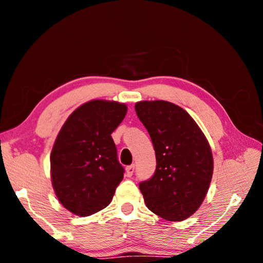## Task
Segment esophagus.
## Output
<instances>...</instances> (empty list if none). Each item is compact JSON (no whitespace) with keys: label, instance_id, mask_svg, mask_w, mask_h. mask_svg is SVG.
<instances>
[{"label":"esophagus","instance_id":"1","mask_svg":"<svg viewBox=\"0 0 263 263\" xmlns=\"http://www.w3.org/2000/svg\"><path fill=\"white\" fill-rule=\"evenodd\" d=\"M133 173H135V164H131V166H127L125 168V174L127 177H131Z\"/></svg>","mask_w":263,"mask_h":263}]
</instances>
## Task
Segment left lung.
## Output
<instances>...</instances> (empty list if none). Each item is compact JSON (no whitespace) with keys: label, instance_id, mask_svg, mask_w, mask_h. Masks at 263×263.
<instances>
[{"label":"left lung","instance_id":"obj_1","mask_svg":"<svg viewBox=\"0 0 263 263\" xmlns=\"http://www.w3.org/2000/svg\"><path fill=\"white\" fill-rule=\"evenodd\" d=\"M135 108L157 158L154 175L139 184L146 206L166 220H184L198 210L211 183L213 158L209 141L179 105L141 101Z\"/></svg>","mask_w":263,"mask_h":263}]
</instances>
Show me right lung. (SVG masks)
<instances>
[{
	"label": "right lung",
	"instance_id": "right-lung-1",
	"mask_svg": "<svg viewBox=\"0 0 263 263\" xmlns=\"http://www.w3.org/2000/svg\"><path fill=\"white\" fill-rule=\"evenodd\" d=\"M127 106L92 100L74 110L62 125L51 152V180L62 206L77 216L106 208L124 177L111 138Z\"/></svg>",
	"mask_w": 263,
	"mask_h": 263
}]
</instances>
